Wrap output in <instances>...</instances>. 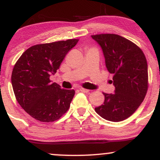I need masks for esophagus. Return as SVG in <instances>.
Here are the masks:
<instances>
[{
	"mask_svg": "<svg viewBox=\"0 0 160 160\" xmlns=\"http://www.w3.org/2000/svg\"><path fill=\"white\" fill-rule=\"evenodd\" d=\"M80 92H84V93H89V89H83V88H80Z\"/></svg>",
	"mask_w": 160,
	"mask_h": 160,
	"instance_id": "obj_1",
	"label": "esophagus"
}]
</instances>
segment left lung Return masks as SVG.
<instances>
[{
  "label": "left lung",
  "mask_w": 160,
  "mask_h": 160,
  "mask_svg": "<svg viewBox=\"0 0 160 160\" xmlns=\"http://www.w3.org/2000/svg\"><path fill=\"white\" fill-rule=\"evenodd\" d=\"M103 52L105 65L113 74V94L103 93L104 104L95 108L102 118L120 122L129 117L142 103L148 87L147 59L132 41L114 34L92 35Z\"/></svg>",
  "instance_id": "8db88e82"
}]
</instances>
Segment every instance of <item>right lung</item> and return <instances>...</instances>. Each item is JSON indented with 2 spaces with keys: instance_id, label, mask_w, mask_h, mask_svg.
Masks as SVG:
<instances>
[{
  "instance_id": "1",
  "label": "right lung",
  "mask_w": 160,
  "mask_h": 160,
  "mask_svg": "<svg viewBox=\"0 0 160 160\" xmlns=\"http://www.w3.org/2000/svg\"><path fill=\"white\" fill-rule=\"evenodd\" d=\"M78 39L31 47L14 65L11 76L12 89L22 108L40 122H53L70 108L75 91L61 89L49 77L55 74Z\"/></svg>"
}]
</instances>
